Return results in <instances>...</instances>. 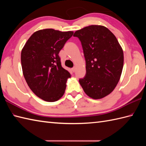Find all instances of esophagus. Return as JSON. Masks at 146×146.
<instances>
[{"label": "esophagus", "mask_w": 146, "mask_h": 146, "mask_svg": "<svg viewBox=\"0 0 146 146\" xmlns=\"http://www.w3.org/2000/svg\"><path fill=\"white\" fill-rule=\"evenodd\" d=\"M76 70V67H73V68H72V71H73V72H75Z\"/></svg>", "instance_id": "1"}]
</instances>
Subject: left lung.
<instances>
[{
  "instance_id": "1",
  "label": "left lung",
  "mask_w": 146,
  "mask_h": 146,
  "mask_svg": "<svg viewBox=\"0 0 146 146\" xmlns=\"http://www.w3.org/2000/svg\"><path fill=\"white\" fill-rule=\"evenodd\" d=\"M73 36L81 41L86 61V75L79 80L85 94L100 99L112 92L119 82L123 52L116 37L106 27L92 25L78 30Z\"/></svg>"
}]
</instances>
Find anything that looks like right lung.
Wrapping results in <instances>:
<instances>
[{"label": "right lung", "instance_id": "add662e5", "mask_svg": "<svg viewBox=\"0 0 146 146\" xmlns=\"http://www.w3.org/2000/svg\"><path fill=\"white\" fill-rule=\"evenodd\" d=\"M73 35V31L39 30L33 34L22 49L24 78L34 94L43 100L56 102L64 94L71 75L62 67L58 54Z\"/></svg>", "mask_w": 146, "mask_h": 146}]
</instances>
